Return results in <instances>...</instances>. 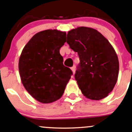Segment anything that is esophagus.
<instances>
[{
  "label": "esophagus",
  "mask_w": 132,
  "mask_h": 132,
  "mask_svg": "<svg viewBox=\"0 0 132 132\" xmlns=\"http://www.w3.org/2000/svg\"><path fill=\"white\" fill-rule=\"evenodd\" d=\"M71 70H72V72H73V74H75V66H73V67L71 68Z\"/></svg>",
  "instance_id": "obj_1"
}]
</instances>
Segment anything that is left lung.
<instances>
[{
    "mask_svg": "<svg viewBox=\"0 0 132 132\" xmlns=\"http://www.w3.org/2000/svg\"><path fill=\"white\" fill-rule=\"evenodd\" d=\"M66 42L80 58L75 78L82 94L95 101L106 97L119 73L118 58L111 44L97 30L84 26L69 31Z\"/></svg>",
    "mask_w": 132,
    "mask_h": 132,
    "instance_id": "left-lung-1",
    "label": "left lung"
}]
</instances>
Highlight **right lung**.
<instances>
[{
	"mask_svg": "<svg viewBox=\"0 0 132 132\" xmlns=\"http://www.w3.org/2000/svg\"><path fill=\"white\" fill-rule=\"evenodd\" d=\"M66 33L46 30L36 33L23 48L19 59V72L23 86L38 102L48 104L62 97L73 74L63 64L59 49Z\"/></svg>",
	"mask_w": 132,
	"mask_h": 132,
	"instance_id": "add662e5",
	"label": "right lung"
}]
</instances>
